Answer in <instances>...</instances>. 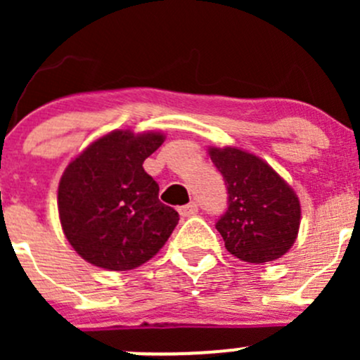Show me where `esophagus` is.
Wrapping results in <instances>:
<instances>
[{
    "label": "esophagus",
    "mask_w": 360,
    "mask_h": 360,
    "mask_svg": "<svg viewBox=\"0 0 360 360\" xmlns=\"http://www.w3.org/2000/svg\"><path fill=\"white\" fill-rule=\"evenodd\" d=\"M198 212V203L197 202H190L188 205H183L179 207V214L183 217H190V216H195V214Z\"/></svg>",
    "instance_id": "obj_1"
}]
</instances>
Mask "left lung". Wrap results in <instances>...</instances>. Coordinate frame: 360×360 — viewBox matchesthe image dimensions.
Wrapping results in <instances>:
<instances>
[{
	"instance_id": "obj_1",
	"label": "left lung",
	"mask_w": 360,
	"mask_h": 360,
	"mask_svg": "<svg viewBox=\"0 0 360 360\" xmlns=\"http://www.w3.org/2000/svg\"><path fill=\"white\" fill-rule=\"evenodd\" d=\"M209 155L228 191V209L216 223L228 252L256 264L284 256L301 219L292 188L266 162L237 148H210Z\"/></svg>"
}]
</instances>
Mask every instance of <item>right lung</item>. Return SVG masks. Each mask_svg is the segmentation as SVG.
<instances>
[{"instance_id":"obj_1","label":"right lung","mask_w":360,"mask_h":360,"mask_svg":"<svg viewBox=\"0 0 360 360\" xmlns=\"http://www.w3.org/2000/svg\"><path fill=\"white\" fill-rule=\"evenodd\" d=\"M162 143L157 132L115 130L64 170L57 197L60 224L85 261L104 270H132L170 237L179 214L158 200V183L143 169Z\"/></svg>"}]
</instances>
